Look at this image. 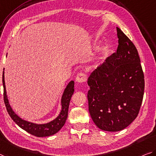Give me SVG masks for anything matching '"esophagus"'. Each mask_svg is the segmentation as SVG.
I'll return each mask as SVG.
<instances>
[{"label":"esophagus","mask_w":156,"mask_h":156,"mask_svg":"<svg viewBox=\"0 0 156 156\" xmlns=\"http://www.w3.org/2000/svg\"><path fill=\"white\" fill-rule=\"evenodd\" d=\"M86 75L83 73H80L78 74L77 76H76V81H77L78 83H84L86 81Z\"/></svg>","instance_id":"1"}]
</instances>
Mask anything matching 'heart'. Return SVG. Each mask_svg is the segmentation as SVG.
<instances>
[{
	"label": "heart",
	"mask_w": 156,
	"mask_h": 156,
	"mask_svg": "<svg viewBox=\"0 0 156 156\" xmlns=\"http://www.w3.org/2000/svg\"><path fill=\"white\" fill-rule=\"evenodd\" d=\"M105 49H104L102 50V51H105Z\"/></svg>",
	"instance_id": "heart-1"
}]
</instances>
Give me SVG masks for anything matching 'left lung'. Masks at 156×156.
<instances>
[{
	"label": "left lung",
	"mask_w": 156,
	"mask_h": 156,
	"mask_svg": "<svg viewBox=\"0 0 156 156\" xmlns=\"http://www.w3.org/2000/svg\"><path fill=\"white\" fill-rule=\"evenodd\" d=\"M119 46L88 79V110L98 128L117 132L137 116L144 90L138 51L131 40L116 27Z\"/></svg>",
	"instance_id": "obj_1"
}]
</instances>
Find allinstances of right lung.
<instances>
[{
  "mask_svg": "<svg viewBox=\"0 0 156 156\" xmlns=\"http://www.w3.org/2000/svg\"><path fill=\"white\" fill-rule=\"evenodd\" d=\"M3 84L4 88V102L5 104L7 111H8L12 119L21 128H22L23 130H26L28 133H30L34 136H39V137H43V136H48L54 135V134L58 133L62 128V127L64 126V124L66 121L67 117H68L69 104H70L72 95H73L74 90H75V89H74L75 81H70L68 83V85L66 86V88H65L61 97V110L58 116L56 119L48 122V123L42 124L33 123V122L23 120L20 118L13 111L12 108L10 105H9L8 95H7L5 83L4 71L3 73Z\"/></svg>",
  "mask_w": 156,
  "mask_h": 156,
  "instance_id": "right-lung-1",
  "label": "right lung"
}]
</instances>
